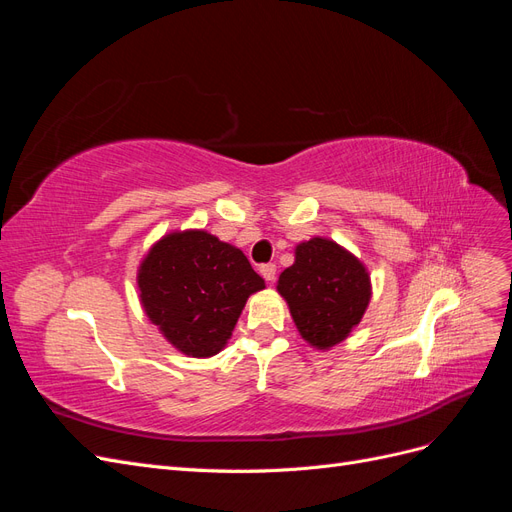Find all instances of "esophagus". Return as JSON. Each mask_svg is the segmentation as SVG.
<instances>
[{
	"label": "esophagus",
	"mask_w": 512,
	"mask_h": 512,
	"mask_svg": "<svg viewBox=\"0 0 512 512\" xmlns=\"http://www.w3.org/2000/svg\"><path fill=\"white\" fill-rule=\"evenodd\" d=\"M260 275L265 277L269 284H273L275 282V265H271V262H269V265H262L260 267Z\"/></svg>",
	"instance_id": "esophagus-1"
}]
</instances>
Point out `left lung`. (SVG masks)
Here are the masks:
<instances>
[{
    "instance_id": "8db88e82",
    "label": "left lung",
    "mask_w": 512,
    "mask_h": 512,
    "mask_svg": "<svg viewBox=\"0 0 512 512\" xmlns=\"http://www.w3.org/2000/svg\"><path fill=\"white\" fill-rule=\"evenodd\" d=\"M277 292L299 335L324 352L342 344L361 322L371 301V277L346 247L314 237L294 247V262L282 271Z\"/></svg>"
}]
</instances>
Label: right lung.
Returning a JSON list of instances; mask_svg holds the SVG:
<instances>
[{"mask_svg":"<svg viewBox=\"0 0 512 512\" xmlns=\"http://www.w3.org/2000/svg\"><path fill=\"white\" fill-rule=\"evenodd\" d=\"M138 299L151 324L185 356L222 352L247 299L265 288L239 247L200 228L166 232L136 271Z\"/></svg>","mask_w":512,"mask_h":512,"instance_id":"right-lung-1","label":"right lung"}]
</instances>
